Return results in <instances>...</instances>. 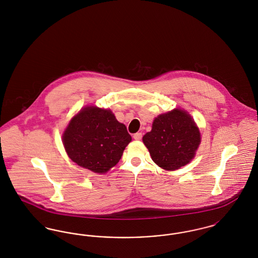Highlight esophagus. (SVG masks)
<instances>
[{"label": "esophagus", "instance_id": "1", "mask_svg": "<svg viewBox=\"0 0 258 258\" xmlns=\"http://www.w3.org/2000/svg\"><path fill=\"white\" fill-rule=\"evenodd\" d=\"M134 138L135 140H140L142 138V134L141 133H136L134 135Z\"/></svg>", "mask_w": 258, "mask_h": 258}]
</instances>
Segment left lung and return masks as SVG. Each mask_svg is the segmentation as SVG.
<instances>
[{
  "instance_id": "left-lung-1",
  "label": "left lung",
  "mask_w": 258,
  "mask_h": 258,
  "mask_svg": "<svg viewBox=\"0 0 258 258\" xmlns=\"http://www.w3.org/2000/svg\"><path fill=\"white\" fill-rule=\"evenodd\" d=\"M143 142L160 167L175 170L195 157L200 134L185 111L175 109L155 119L152 131L143 136Z\"/></svg>"
}]
</instances>
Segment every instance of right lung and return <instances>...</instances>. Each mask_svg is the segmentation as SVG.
Here are the masks:
<instances>
[{
	"instance_id": "add662e5",
	"label": "right lung",
	"mask_w": 258,
	"mask_h": 258,
	"mask_svg": "<svg viewBox=\"0 0 258 258\" xmlns=\"http://www.w3.org/2000/svg\"><path fill=\"white\" fill-rule=\"evenodd\" d=\"M62 141L75 163L91 171L104 173L121 160L132 136L110 110L86 107L73 118Z\"/></svg>"
}]
</instances>
